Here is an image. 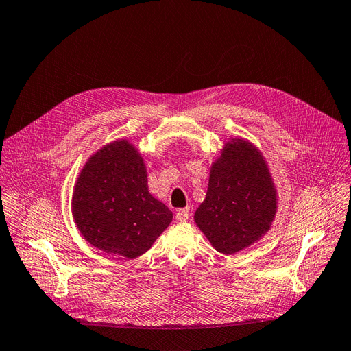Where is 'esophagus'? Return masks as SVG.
Wrapping results in <instances>:
<instances>
[{
  "label": "esophagus",
  "mask_w": 351,
  "mask_h": 351,
  "mask_svg": "<svg viewBox=\"0 0 351 351\" xmlns=\"http://www.w3.org/2000/svg\"><path fill=\"white\" fill-rule=\"evenodd\" d=\"M176 219H177L178 221H187V220L190 219V208H189V207H184V208L177 210Z\"/></svg>",
  "instance_id": "1"
}]
</instances>
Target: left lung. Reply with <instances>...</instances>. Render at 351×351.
Instances as JSON below:
<instances>
[{
	"label": "left lung",
	"mask_w": 351,
	"mask_h": 351,
	"mask_svg": "<svg viewBox=\"0 0 351 351\" xmlns=\"http://www.w3.org/2000/svg\"><path fill=\"white\" fill-rule=\"evenodd\" d=\"M276 212V191L262 154L243 139L226 144L212 165L204 202L194 220L224 255L258 242Z\"/></svg>",
	"instance_id": "8db88e82"
}]
</instances>
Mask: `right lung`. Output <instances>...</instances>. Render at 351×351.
I'll return each instance as SVG.
<instances>
[{"label": "right lung", "mask_w": 351, "mask_h": 351, "mask_svg": "<svg viewBox=\"0 0 351 351\" xmlns=\"http://www.w3.org/2000/svg\"><path fill=\"white\" fill-rule=\"evenodd\" d=\"M72 210L90 245L128 259L145 254L173 220L171 210L149 194L144 161L128 141L104 147L86 162Z\"/></svg>", "instance_id": "1"}]
</instances>
